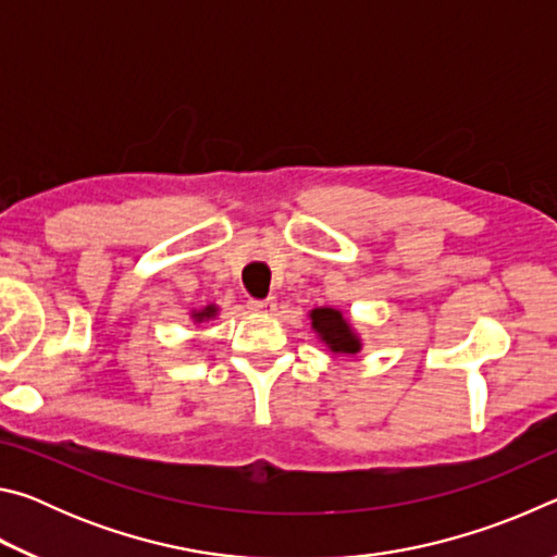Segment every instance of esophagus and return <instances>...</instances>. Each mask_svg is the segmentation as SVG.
<instances>
[{
	"label": "esophagus",
	"instance_id": "obj_1",
	"mask_svg": "<svg viewBox=\"0 0 557 557\" xmlns=\"http://www.w3.org/2000/svg\"><path fill=\"white\" fill-rule=\"evenodd\" d=\"M248 307L252 309V312H260V314H272L277 309V301L268 297V299H250Z\"/></svg>",
	"mask_w": 557,
	"mask_h": 557
}]
</instances>
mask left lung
Returning a JSON list of instances; mask_svg holds the SVG:
<instances>
[{
	"label": "left lung",
	"mask_w": 557,
	"mask_h": 557,
	"mask_svg": "<svg viewBox=\"0 0 557 557\" xmlns=\"http://www.w3.org/2000/svg\"><path fill=\"white\" fill-rule=\"evenodd\" d=\"M312 319V329L329 351L336 356H356L361 351V336L354 332L348 319L334 307H317L309 312Z\"/></svg>",
	"instance_id": "left-lung-1"
}]
</instances>
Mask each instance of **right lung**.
<instances>
[{
    "label": "right lung",
    "mask_w": 557,
    "mask_h": 557,
    "mask_svg": "<svg viewBox=\"0 0 557 557\" xmlns=\"http://www.w3.org/2000/svg\"><path fill=\"white\" fill-rule=\"evenodd\" d=\"M215 314H219V307H215V305H206L203 309H199V312H196V309H194L191 319H194L196 324H201V322H209V319H215Z\"/></svg>",
    "instance_id": "right-lung-1"
}]
</instances>
